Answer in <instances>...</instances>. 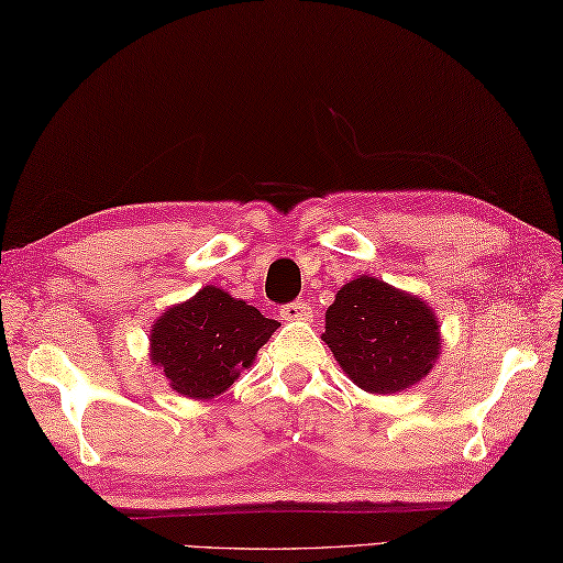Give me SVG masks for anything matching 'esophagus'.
<instances>
[{"label":"esophagus","instance_id":"obj_1","mask_svg":"<svg viewBox=\"0 0 563 563\" xmlns=\"http://www.w3.org/2000/svg\"><path fill=\"white\" fill-rule=\"evenodd\" d=\"M280 317H283L285 321H309V319L314 317V312H312V307H309L307 302L295 300V302L283 305Z\"/></svg>","mask_w":563,"mask_h":563}]
</instances>
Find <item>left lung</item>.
<instances>
[{"mask_svg": "<svg viewBox=\"0 0 563 563\" xmlns=\"http://www.w3.org/2000/svg\"><path fill=\"white\" fill-rule=\"evenodd\" d=\"M321 339L343 373L369 394L416 385L440 351L438 321L426 302L367 275L336 292Z\"/></svg>", "mask_w": 563, "mask_h": 563, "instance_id": "1", "label": "left lung"}]
</instances>
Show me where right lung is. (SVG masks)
Masks as SVG:
<instances>
[{
	"label": "right lung",
	"instance_id": "1",
	"mask_svg": "<svg viewBox=\"0 0 563 563\" xmlns=\"http://www.w3.org/2000/svg\"><path fill=\"white\" fill-rule=\"evenodd\" d=\"M275 329V319L208 285L157 319L150 336L152 363L178 394L210 399L234 385Z\"/></svg>",
	"mask_w": 563,
	"mask_h": 563
}]
</instances>
